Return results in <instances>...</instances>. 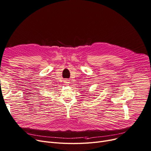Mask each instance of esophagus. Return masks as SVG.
<instances>
[{"instance_id": "34e87169", "label": "esophagus", "mask_w": 151, "mask_h": 151, "mask_svg": "<svg viewBox=\"0 0 151 151\" xmlns=\"http://www.w3.org/2000/svg\"><path fill=\"white\" fill-rule=\"evenodd\" d=\"M67 83V82H66V83Z\"/></svg>"}]
</instances>
